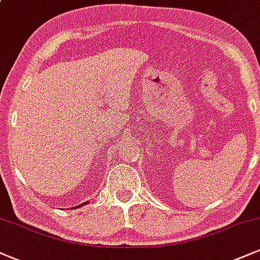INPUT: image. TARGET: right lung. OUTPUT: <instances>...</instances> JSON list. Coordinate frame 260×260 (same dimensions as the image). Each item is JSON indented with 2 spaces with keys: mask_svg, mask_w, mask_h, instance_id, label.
<instances>
[{
  "mask_svg": "<svg viewBox=\"0 0 260 260\" xmlns=\"http://www.w3.org/2000/svg\"><path fill=\"white\" fill-rule=\"evenodd\" d=\"M84 204H86V202L85 203H83V204H80V205H78V207H76V208H80V207H82V205H84ZM74 209V208H73Z\"/></svg>",
  "mask_w": 260,
  "mask_h": 260,
  "instance_id": "1",
  "label": "right lung"
}]
</instances>
